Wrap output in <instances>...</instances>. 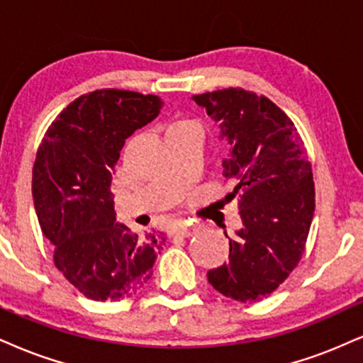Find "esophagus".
Instances as JSON below:
<instances>
[{"mask_svg": "<svg viewBox=\"0 0 363 363\" xmlns=\"http://www.w3.org/2000/svg\"><path fill=\"white\" fill-rule=\"evenodd\" d=\"M195 234V227L191 225H178L173 229V235L177 237H191Z\"/></svg>", "mask_w": 363, "mask_h": 363, "instance_id": "34e87169", "label": "esophagus"}]
</instances>
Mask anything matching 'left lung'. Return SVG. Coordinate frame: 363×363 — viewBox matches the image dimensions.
<instances>
[{"instance_id":"8db88e82","label":"left lung","mask_w":363,"mask_h":363,"mask_svg":"<svg viewBox=\"0 0 363 363\" xmlns=\"http://www.w3.org/2000/svg\"><path fill=\"white\" fill-rule=\"evenodd\" d=\"M213 123L230 156L242 225L229 240V261L207 272L208 283L235 301H259L298 266L315 213V183L293 121L267 97L223 89L191 97ZM227 235V232L223 230Z\"/></svg>"}]
</instances>
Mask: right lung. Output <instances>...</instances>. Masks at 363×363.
Instances as JSON below:
<instances>
[{
    "mask_svg": "<svg viewBox=\"0 0 363 363\" xmlns=\"http://www.w3.org/2000/svg\"><path fill=\"white\" fill-rule=\"evenodd\" d=\"M160 97L94 91L48 128L33 167L35 212L57 269L94 301L123 299L153 274L163 235L133 234L116 222L109 190L124 140L160 114Z\"/></svg>",
    "mask_w": 363,
    "mask_h": 363,
    "instance_id": "1",
    "label": "right lung"
}]
</instances>
